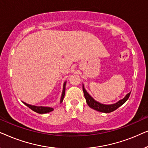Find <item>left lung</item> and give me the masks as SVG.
<instances>
[{
    "label": "left lung",
    "instance_id": "obj_1",
    "mask_svg": "<svg viewBox=\"0 0 148 148\" xmlns=\"http://www.w3.org/2000/svg\"><path fill=\"white\" fill-rule=\"evenodd\" d=\"M83 91H84L85 98H86V102L88 106H90V108L94 109V110H96L97 111H99V112H105V113L112 112V111L116 110L119 107L122 106V105L124 104L127 100H128V98H129V96H130V94H131V92H129V94H127L126 96H125L124 98H123L122 100H120L119 102L115 103V104H103L95 100L94 99L88 94V92L86 90V89L84 88V85H83Z\"/></svg>",
    "mask_w": 148,
    "mask_h": 148
}]
</instances>
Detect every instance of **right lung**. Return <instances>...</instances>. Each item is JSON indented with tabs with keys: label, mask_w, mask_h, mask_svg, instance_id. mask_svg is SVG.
<instances>
[{
	"label": "right lung",
	"mask_w": 148,
	"mask_h": 148,
	"mask_svg": "<svg viewBox=\"0 0 148 148\" xmlns=\"http://www.w3.org/2000/svg\"><path fill=\"white\" fill-rule=\"evenodd\" d=\"M65 86H66V82L64 83L63 84V89H62V92L61 95V98H60V102L62 103V101H63L64 94H65ZM23 103L25 105H26L27 107H29L30 109H32V110L34 111V112L39 113V114H46V113L52 112V110H54L52 108H50V107H46V106H33V105L28 104L27 103L23 102Z\"/></svg>",
	"instance_id": "obj_1"
}]
</instances>
